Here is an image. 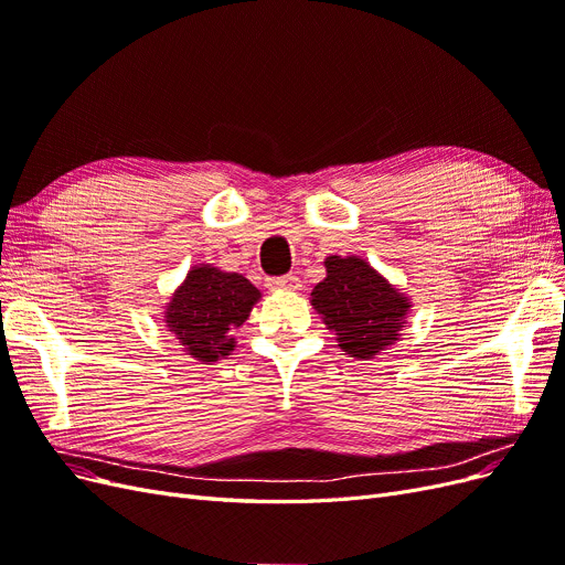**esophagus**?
<instances>
[{"instance_id":"esophagus-1","label":"esophagus","mask_w":565,"mask_h":565,"mask_svg":"<svg viewBox=\"0 0 565 565\" xmlns=\"http://www.w3.org/2000/svg\"><path fill=\"white\" fill-rule=\"evenodd\" d=\"M268 289H299V278L295 276H278V278H266Z\"/></svg>"}]
</instances>
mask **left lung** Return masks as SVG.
Returning a JSON list of instances; mask_svg holds the SVG:
<instances>
[{
  "instance_id": "left-lung-1",
  "label": "left lung",
  "mask_w": 565,
  "mask_h": 565,
  "mask_svg": "<svg viewBox=\"0 0 565 565\" xmlns=\"http://www.w3.org/2000/svg\"><path fill=\"white\" fill-rule=\"evenodd\" d=\"M324 268L328 278L313 287L311 303L339 334V347L361 361L391 347L405 328L407 297L358 256H328Z\"/></svg>"
}]
</instances>
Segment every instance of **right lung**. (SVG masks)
I'll return each mask as SVG.
<instances>
[{
  "label": "right lung",
  "mask_w": 565,
  "mask_h": 565,
  "mask_svg": "<svg viewBox=\"0 0 565 565\" xmlns=\"http://www.w3.org/2000/svg\"><path fill=\"white\" fill-rule=\"evenodd\" d=\"M259 297V289L241 273L204 264L188 273L164 318L188 355L214 363L233 351V332L247 320Z\"/></svg>",
  "instance_id": "obj_1"
}]
</instances>
